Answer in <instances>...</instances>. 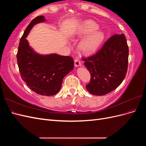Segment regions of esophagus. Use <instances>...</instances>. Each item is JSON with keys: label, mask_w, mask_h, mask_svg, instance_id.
Returning <instances> with one entry per match:
<instances>
[{"label": "esophagus", "mask_w": 146, "mask_h": 146, "mask_svg": "<svg viewBox=\"0 0 146 146\" xmlns=\"http://www.w3.org/2000/svg\"><path fill=\"white\" fill-rule=\"evenodd\" d=\"M74 65L76 67H78V66H80L81 64V61H80V60L78 59V57H76V58L75 59L74 61Z\"/></svg>", "instance_id": "esophagus-1"}]
</instances>
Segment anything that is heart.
Segmentation results:
<instances>
[{
  "label": "heart",
  "instance_id": "1",
  "mask_svg": "<svg viewBox=\"0 0 146 146\" xmlns=\"http://www.w3.org/2000/svg\"><path fill=\"white\" fill-rule=\"evenodd\" d=\"M98 29V25L91 20L83 21L79 25L78 33L86 35L79 42V47L86 54L96 51L104 41L105 33Z\"/></svg>",
  "mask_w": 146,
  "mask_h": 146
}]
</instances>
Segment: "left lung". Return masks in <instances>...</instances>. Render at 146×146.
<instances>
[{
	"label": "left lung",
	"instance_id": "obj_1",
	"mask_svg": "<svg viewBox=\"0 0 146 146\" xmlns=\"http://www.w3.org/2000/svg\"><path fill=\"white\" fill-rule=\"evenodd\" d=\"M91 74L87 91L96 96H103L117 88L124 79L129 61V47L123 34L110 37L96 54L83 58Z\"/></svg>",
	"mask_w": 146,
	"mask_h": 146
}]
</instances>
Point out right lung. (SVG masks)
Listing matches in <instances>:
<instances>
[{"label": "right lung", "mask_w": 146, "mask_h": 146, "mask_svg": "<svg viewBox=\"0 0 146 146\" xmlns=\"http://www.w3.org/2000/svg\"><path fill=\"white\" fill-rule=\"evenodd\" d=\"M44 16L33 19L20 39L17 53V64L21 78L36 93L54 96L60 91L63 79L74 69L72 58L56 54L40 55L29 46L27 36L35 25L44 23Z\"/></svg>", "instance_id": "1"}]
</instances>
